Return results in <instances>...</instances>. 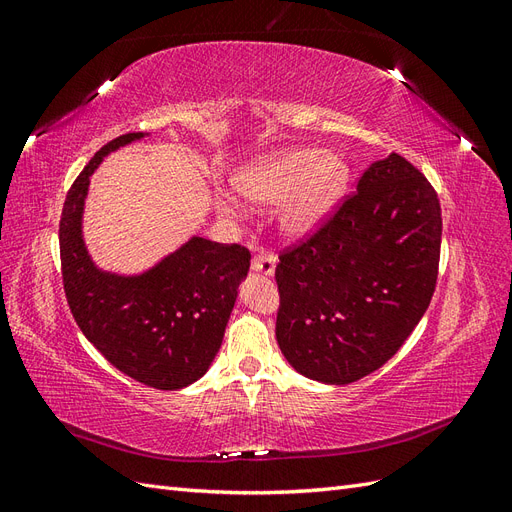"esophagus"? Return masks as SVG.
<instances>
[{
	"mask_svg": "<svg viewBox=\"0 0 512 512\" xmlns=\"http://www.w3.org/2000/svg\"><path fill=\"white\" fill-rule=\"evenodd\" d=\"M275 265H277V258L273 254H267V252H258L252 258V269L258 271L260 275L271 277L275 273Z\"/></svg>",
	"mask_w": 512,
	"mask_h": 512,
	"instance_id": "obj_1",
	"label": "esophagus"
}]
</instances>
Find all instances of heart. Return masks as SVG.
<instances>
[{"mask_svg": "<svg viewBox=\"0 0 512 512\" xmlns=\"http://www.w3.org/2000/svg\"><path fill=\"white\" fill-rule=\"evenodd\" d=\"M348 183V164L335 153L294 149L247 166L235 177V188L256 203H275L277 224L288 237H307L329 218ZM222 213H232L220 198Z\"/></svg>", "mask_w": 512, "mask_h": 512, "instance_id": "heart-1", "label": "heart"}]
</instances>
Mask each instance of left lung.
Instances as JSON below:
<instances>
[{
  "label": "left lung",
  "mask_w": 512,
  "mask_h": 512,
  "mask_svg": "<svg viewBox=\"0 0 512 512\" xmlns=\"http://www.w3.org/2000/svg\"><path fill=\"white\" fill-rule=\"evenodd\" d=\"M442 211L406 158L371 164L307 241L282 252L275 337L301 376L350 384L404 346L436 290Z\"/></svg>",
  "instance_id": "1"
}]
</instances>
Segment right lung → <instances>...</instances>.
<instances>
[{"label": "right lung", "instance_id": "obj_1", "mask_svg": "<svg viewBox=\"0 0 512 512\" xmlns=\"http://www.w3.org/2000/svg\"><path fill=\"white\" fill-rule=\"evenodd\" d=\"M143 136L106 143L72 183L59 222L61 275L76 324L104 359L151 389L177 391L203 378L218 354L250 252L192 237L138 275L96 267L83 239L89 177L108 153Z\"/></svg>", "mask_w": 512, "mask_h": 512}]
</instances>
